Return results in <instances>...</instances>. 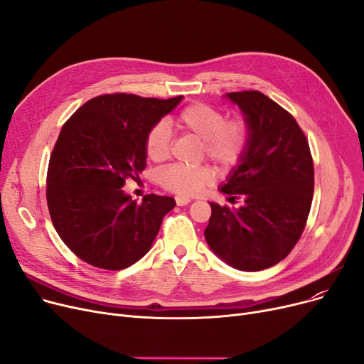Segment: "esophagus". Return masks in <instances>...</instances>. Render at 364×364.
<instances>
[{
    "mask_svg": "<svg viewBox=\"0 0 364 364\" xmlns=\"http://www.w3.org/2000/svg\"><path fill=\"white\" fill-rule=\"evenodd\" d=\"M190 202H192V200H190V198H187V196H176V203L178 206H184V205H187Z\"/></svg>",
    "mask_w": 364,
    "mask_h": 364,
    "instance_id": "obj_1",
    "label": "esophagus"
}]
</instances>
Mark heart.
Wrapping results in <instances>:
<instances>
[{
  "mask_svg": "<svg viewBox=\"0 0 364 364\" xmlns=\"http://www.w3.org/2000/svg\"><path fill=\"white\" fill-rule=\"evenodd\" d=\"M177 127L190 136L202 140V156H206L221 168L235 166L246 150L250 141V128L243 119L227 121L225 114L205 103H193L184 107ZM172 132L166 121H159L146 137L147 156L162 162L169 156ZM213 169L200 166L169 165L158 174L159 184L180 195H196L213 181Z\"/></svg>",
  "mask_w": 364,
  "mask_h": 364,
  "instance_id": "obj_1",
  "label": "heart"
}]
</instances>
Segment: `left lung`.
<instances>
[{
    "instance_id": "1",
    "label": "left lung",
    "mask_w": 364,
    "mask_h": 364,
    "mask_svg": "<svg viewBox=\"0 0 364 364\" xmlns=\"http://www.w3.org/2000/svg\"><path fill=\"white\" fill-rule=\"evenodd\" d=\"M250 128V141L218 190L242 199L239 208L213 209L205 239L211 251L240 272H259L288 257L307 223L314 168L309 141L291 113L259 91L227 92Z\"/></svg>"
}]
</instances>
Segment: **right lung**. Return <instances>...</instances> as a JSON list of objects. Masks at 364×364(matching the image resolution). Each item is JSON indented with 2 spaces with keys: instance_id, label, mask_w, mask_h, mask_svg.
Listing matches in <instances>:
<instances>
[{
  "instance_id": "1",
  "label": "right lung",
  "mask_w": 364,
  "mask_h": 364,
  "mask_svg": "<svg viewBox=\"0 0 364 364\" xmlns=\"http://www.w3.org/2000/svg\"><path fill=\"white\" fill-rule=\"evenodd\" d=\"M183 95L168 100L105 94L88 100L62 127L47 172V203L55 232L82 261L122 270L155 242L174 198L124 192L146 166V137Z\"/></svg>"
}]
</instances>
